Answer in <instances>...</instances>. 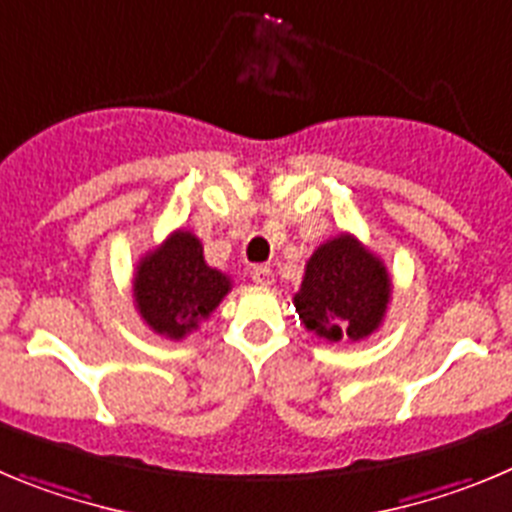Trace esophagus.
Listing matches in <instances>:
<instances>
[{"label": "esophagus", "mask_w": 512, "mask_h": 512, "mask_svg": "<svg viewBox=\"0 0 512 512\" xmlns=\"http://www.w3.org/2000/svg\"><path fill=\"white\" fill-rule=\"evenodd\" d=\"M252 280H255L257 285H270L273 283V270L267 265H255L252 267Z\"/></svg>", "instance_id": "1"}]
</instances>
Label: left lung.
I'll use <instances>...</instances> for the list:
<instances>
[{
	"label": "left lung",
	"instance_id": "obj_1",
	"mask_svg": "<svg viewBox=\"0 0 512 512\" xmlns=\"http://www.w3.org/2000/svg\"><path fill=\"white\" fill-rule=\"evenodd\" d=\"M390 293V275L380 257L352 234H339L308 257L293 303L313 334L329 342H359L380 329Z\"/></svg>",
	"mask_w": 512,
	"mask_h": 512
}]
</instances>
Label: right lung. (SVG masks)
Returning a JSON list of instances; mask_svg holds the SVG:
<instances>
[{"instance_id":"right-lung-1","label":"right lung","mask_w":512,"mask_h":512,"mask_svg":"<svg viewBox=\"0 0 512 512\" xmlns=\"http://www.w3.org/2000/svg\"><path fill=\"white\" fill-rule=\"evenodd\" d=\"M229 290V275L206 265L199 237L186 229L147 252L132 283L142 321L168 339H183L201 319H209Z\"/></svg>"}]
</instances>
